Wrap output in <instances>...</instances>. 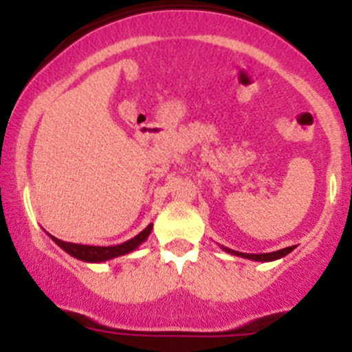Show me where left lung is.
<instances>
[{
	"mask_svg": "<svg viewBox=\"0 0 352 352\" xmlns=\"http://www.w3.org/2000/svg\"><path fill=\"white\" fill-rule=\"evenodd\" d=\"M223 252L227 254H231V256H238V257H243V259H250V261H259V263H270V261H276L280 259V257L287 256L294 250V247H287V248H282V250H276V252H268V254H243V252H236L231 250V248L227 247H220Z\"/></svg>",
	"mask_w": 352,
	"mask_h": 352,
	"instance_id": "1",
	"label": "left lung"
}]
</instances>
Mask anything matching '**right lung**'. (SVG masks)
Returning a JSON list of instances; mask_svg holds the SVG:
<instances>
[{
  "mask_svg": "<svg viewBox=\"0 0 352 352\" xmlns=\"http://www.w3.org/2000/svg\"><path fill=\"white\" fill-rule=\"evenodd\" d=\"M153 229V223H149L144 231L139 232L138 236H133L132 239L125 241V243L120 245H111V247H95V245H79V243H68V241H61V239L51 236V239L60 248H63L68 256L76 257V259L84 261V263H104L109 259H116V257L126 256L130 252H133L139 245H142L146 241V238L149 236Z\"/></svg>",
  "mask_w": 352,
  "mask_h": 352,
  "instance_id": "obj_1",
  "label": "right lung"
}]
</instances>
